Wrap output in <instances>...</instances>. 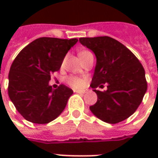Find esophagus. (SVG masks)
Instances as JSON below:
<instances>
[{"label":"esophagus","instance_id":"1","mask_svg":"<svg viewBox=\"0 0 158 158\" xmlns=\"http://www.w3.org/2000/svg\"><path fill=\"white\" fill-rule=\"evenodd\" d=\"M74 92L79 93V94H85L86 90H85V89H74Z\"/></svg>","mask_w":158,"mask_h":158}]
</instances>
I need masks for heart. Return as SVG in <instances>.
<instances>
[{"mask_svg":"<svg viewBox=\"0 0 158 158\" xmlns=\"http://www.w3.org/2000/svg\"><path fill=\"white\" fill-rule=\"evenodd\" d=\"M86 53H89V52H82L79 53V56L85 55ZM68 83L69 85L74 88H80V87H83L84 85H85V80L80 78H78V77H69L68 79Z\"/></svg>","mask_w":158,"mask_h":158,"instance_id":"b5f03b06","label":"heart"}]
</instances>
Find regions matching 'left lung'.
Here are the masks:
<instances>
[{"mask_svg": "<svg viewBox=\"0 0 158 158\" xmlns=\"http://www.w3.org/2000/svg\"><path fill=\"white\" fill-rule=\"evenodd\" d=\"M94 52L96 64L90 87L97 102L89 106L103 122H122L135 113L147 89L145 69L135 56L122 43L108 36L79 38ZM106 84L105 92L96 89Z\"/></svg>", "mask_w": 158, "mask_h": 158, "instance_id": "obj_1", "label": "left lung"}]
</instances>
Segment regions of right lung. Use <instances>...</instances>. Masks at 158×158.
Returning <instances> with one entry per match:
<instances>
[{"mask_svg": "<svg viewBox=\"0 0 158 158\" xmlns=\"http://www.w3.org/2000/svg\"><path fill=\"white\" fill-rule=\"evenodd\" d=\"M77 42V39L41 37L24 47L14 59L9 71L8 95L26 120L48 123L64 110L73 91L64 85L52 89L49 81Z\"/></svg>", "mask_w": 158, "mask_h": 158, "instance_id": "add662e5", "label": "right lung"}]
</instances>
